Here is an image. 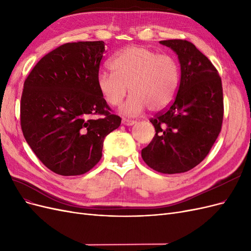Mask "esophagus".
<instances>
[{
  "label": "esophagus",
  "mask_w": 251,
  "mask_h": 251,
  "mask_svg": "<svg viewBox=\"0 0 251 251\" xmlns=\"http://www.w3.org/2000/svg\"><path fill=\"white\" fill-rule=\"evenodd\" d=\"M121 123H123V125H125V126H133L136 123V121L135 120H131V119L123 118V120H121Z\"/></svg>",
  "instance_id": "34e87169"
}]
</instances>
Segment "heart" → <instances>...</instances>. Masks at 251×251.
I'll return each instance as SVG.
<instances>
[{"label": "heart", "instance_id": "b5f03b06", "mask_svg": "<svg viewBox=\"0 0 251 251\" xmlns=\"http://www.w3.org/2000/svg\"><path fill=\"white\" fill-rule=\"evenodd\" d=\"M112 72L100 71L97 87L104 101L112 107L121 104L127 92L130 98L123 112L139 114L149 108L161 111L174 100L180 85V67L170 54H158L142 46H128L110 60Z\"/></svg>", "mask_w": 251, "mask_h": 251}]
</instances>
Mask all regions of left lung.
Instances as JSON below:
<instances>
[{"label": "left lung", "instance_id": "obj_1", "mask_svg": "<svg viewBox=\"0 0 251 251\" xmlns=\"http://www.w3.org/2000/svg\"><path fill=\"white\" fill-rule=\"evenodd\" d=\"M160 44L177 53L180 85L169 108L150 119L156 134L141 156L159 173L179 174L203 161L221 132L222 81L215 66L193 43L168 40Z\"/></svg>", "mask_w": 251, "mask_h": 251}]
</instances>
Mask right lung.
I'll return each instance as SVG.
<instances>
[{
	"label": "right lung",
	"instance_id": "add662e5",
	"mask_svg": "<svg viewBox=\"0 0 251 251\" xmlns=\"http://www.w3.org/2000/svg\"><path fill=\"white\" fill-rule=\"evenodd\" d=\"M103 53L102 41L64 44L42 57L25 79L23 135L41 162L62 176L93 169L104 137L120 126L97 87Z\"/></svg>",
	"mask_w": 251,
	"mask_h": 251
}]
</instances>
